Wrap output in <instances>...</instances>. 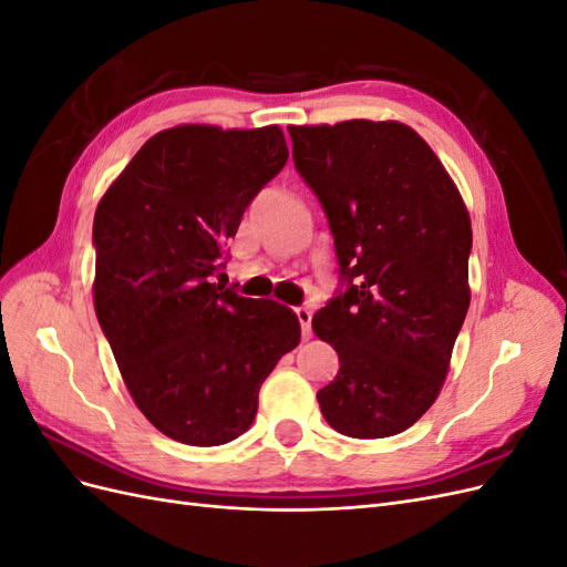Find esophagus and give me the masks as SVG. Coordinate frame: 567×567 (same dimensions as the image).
Instances as JSON below:
<instances>
[{
	"label": "esophagus",
	"instance_id": "1",
	"mask_svg": "<svg viewBox=\"0 0 567 567\" xmlns=\"http://www.w3.org/2000/svg\"><path fill=\"white\" fill-rule=\"evenodd\" d=\"M296 317L300 321V329H302V338L307 340L312 336V310L310 307H298L296 310Z\"/></svg>",
	"mask_w": 567,
	"mask_h": 567
}]
</instances>
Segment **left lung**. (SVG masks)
<instances>
[{
	"instance_id": "left-lung-1",
	"label": "left lung",
	"mask_w": 567,
	"mask_h": 567,
	"mask_svg": "<svg viewBox=\"0 0 567 567\" xmlns=\"http://www.w3.org/2000/svg\"><path fill=\"white\" fill-rule=\"evenodd\" d=\"M288 132L346 284L312 319L340 359L317 392L321 414L350 437L398 435L437 400L468 312L466 203L409 125L346 120Z\"/></svg>"
}]
</instances>
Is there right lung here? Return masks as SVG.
<instances>
[{"label": "right lung", "instance_id": "right-lung-1", "mask_svg": "<svg viewBox=\"0 0 567 567\" xmlns=\"http://www.w3.org/2000/svg\"><path fill=\"white\" fill-rule=\"evenodd\" d=\"M286 161L279 125H179L153 134L99 200L96 319L134 404L182 444L246 433L260 385L300 342L290 307L213 284L221 246Z\"/></svg>", "mask_w": 567, "mask_h": 567}]
</instances>
